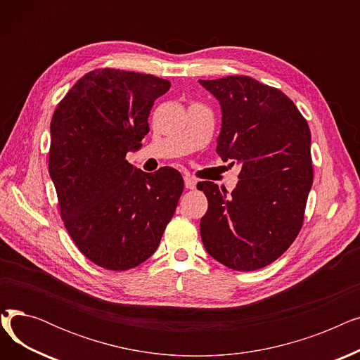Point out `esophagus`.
Instances as JSON below:
<instances>
[{"instance_id":"1","label":"esophagus","mask_w":360,"mask_h":360,"mask_svg":"<svg viewBox=\"0 0 360 360\" xmlns=\"http://www.w3.org/2000/svg\"><path fill=\"white\" fill-rule=\"evenodd\" d=\"M185 181V188H188V190H195V185H197V181L191 176V175H186L184 178Z\"/></svg>"}]
</instances>
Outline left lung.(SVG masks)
<instances>
[{
  "label": "left lung",
  "mask_w": 360,
  "mask_h": 360,
  "mask_svg": "<svg viewBox=\"0 0 360 360\" xmlns=\"http://www.w3.org/2000/svg\"><path fill=\"white\" fill-rule=\"evenodd\" d=\"M200 84L221 106L217 155L240 166L231 194L210 181L197 185L209 201L204 248L232 270H258L285 254L304 224L314 179L309 125L285 93L248 75Z\"/></svg>",
  "instance_id": "left-lung-1"
}]
</instances>
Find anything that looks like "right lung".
I'll list each match as a JSON object with an SVG mask.
<instances>
[{
	"mask_svg": "<svg viewBox=\"0 0 360 360\" xmlns=\"http://www.w3.org/2000/svg\"><path fill=\"white\" fill-rule=\"evenodd\" d=\"M169 87L151 74L93 70L52 115L48 166L60 214L102 269L125 271L153 255L184 191L176 169L146 174L125 159L141 147L151 106Z\"/></svg>",
	"mask_w": 360,
	"mask_h": 360,
	"instance_id": "1",
	"label": "right lung"
}]
</instances>
